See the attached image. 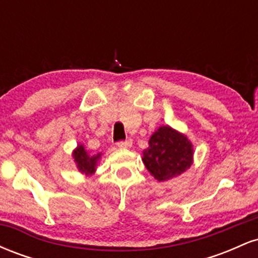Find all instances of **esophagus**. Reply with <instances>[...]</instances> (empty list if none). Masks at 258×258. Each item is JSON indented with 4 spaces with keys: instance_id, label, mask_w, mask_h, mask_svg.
<instances>
[{
    "instance_id": "34e87169",
    "label": "esophagus",
    "mask_w": 258,
    "mask_h": 258,
    "mask_svg": "<svg viewBox=\"0 0 258 258\" xmlns=\"http://www.w3.org/2000/svg\"><path fill=\"white\" fill-rule=\"evenodd\" d=\"M131 146H132L131 139H126V141L117 142V147H119V148H130Z\"/></svg>"
}]
</instances>
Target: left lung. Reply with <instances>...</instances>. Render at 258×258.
Returning a JSON list of instances; mask_svg holds the SVG:
<instances>
[{
  "mask_svg": "<svg viewBox=\"0 0 258 258\" xmlns=\"http://www.w3.org/2000/svg\"><path fill=\"white\" fill-rule=\"evenodd\" d=\"M143 162L154 178L167 180L179 176L193 162V146L185 136L168 126L160 127L149 139Z\"/></svg>",
  "mask_w": 258,
  "mask_h": 258,
  "instance_id": "left-lung-1",
  "label": "left lung"
}]
</instances>
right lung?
I'll list each match as a JSON object with an SVG mask.
<instances>
[{
  "label": "right lung",
  "mask_w": 258,
  "mask_h": 258,
  "mask_svg": "<svg viewBox=\"0 0 258 258\" xmlns=\"http://www.w3.org/2000/svg\"><path fill=\"white\" fill-rule=\"evenodd\" d=\"M100 158V154L97 155H90L85 150L84 146H79L76 150L74 152V159H75L76 165H78L79 170L86 174H91L96 170L97 161Z\"/></svg>",
  "instance_id": "1"
}]
</instances>
